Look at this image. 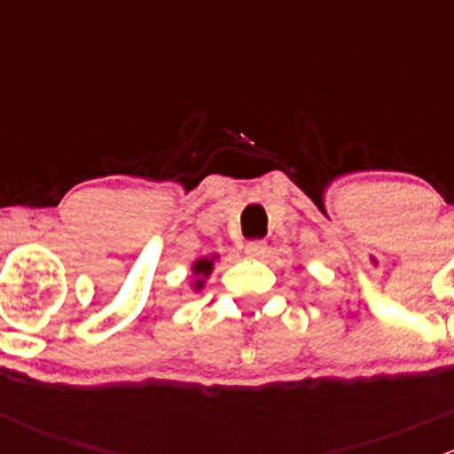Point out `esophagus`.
<instances>
[{"label":"esophagus","mask_w":454,"mask_h":454,"mask_svg":"<svg viewBox=\"0 0 454 454\" xmlns=\"http://www.w3.org/2000/svg\"><path fill=\"white\" fill-rule=\"evenodd\" d=\"M265 253H268V246H265V241L254 239V241H248V244H246V254H248L250 259H261V256H265Z\"/></svg>","instance_id":"esophagus-1"}]
</instances>
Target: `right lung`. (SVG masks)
Masks as SVG:
<instances>
[{"label":"right lung","instance_id":"obj_1","mask_svg":"<svg viewBox=\"0 0 454 454\" xmlns=\"http://www.w3.org/2000/svg\"><path fill=\"white\" fill-rule=\"evenodd\" d=\"M213 261H215V256H210V259L201 256V259H198L193 263V274L198 277V278H195V283H193L195 292L204 287V278H208V274L213 272Z\"/></svg>","mask_w":454,"mask_h":454}]
</instances>
